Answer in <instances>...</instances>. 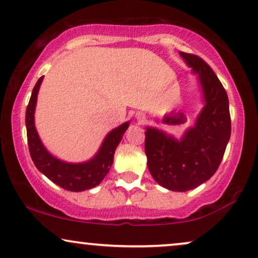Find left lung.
<instances>
[{
	"mask_svg": "<svg viewBox=\"0 0 258 258\" xmlns=\"http://www.w3.org/2000/svg\"><path fill=\"white\" fill-rule=\"evenodd\" d=\"M181 56L199 74L206 105L181 140L151 127L145 132L149 170L158 184L174 191L190 190L210 180L231 136L229 99L219 78L197 54L181 52Z\"/></svg>",
	"mask_w": 258,
	"mask_h": 258,
	"instance_id": "left-lung-1",
	"label": "left lung"
}]
</instances>
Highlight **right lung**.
<instances>
[{
	"mask_svg": "<svg viewBox=\"0 0 258 258\" xmlns=\"http://www.w3.org/2000/svg\"><path fill=\"white\" fill-rule=\"evenodd\" d=\"M42 77L38 80L32 91L27 109H26V130H27V142L29 155L34 165L47 178L70 191H83L100 184V182L108 174L109 168L113 164L114 152L122 136L128 127L130 122L122 123L114 128L103 140L97 155L91 161L80 164L61 162L50 155L41 144L34 126V109L37 103L39 87Z\"/></svg>",
	"mask_w": 258,
	"mask_h": 258,
	"instance_id": "obj_1",
	"label": "right lung"
}]
</instances>
